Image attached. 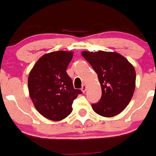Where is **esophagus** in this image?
I'll use <instances>...</instances> for the list:
<instances>
[{
    "instance_id": "34e87169",
    "label": "esophagus",
    "mask_w": 156,
    "mask_h": 156,
    "mask_svg": "<svg viewBox=\"0 0 156 156\" xmlns=\"http://www.w3.org/2000/svg\"><path fill=\"white\" fill-rule=\"evenodd\" d=\"M86 89H87V86H86L85 84H83L82 87H81V91H82L83 93H84L86 91Z\"/></svg>"
}]
</instances>
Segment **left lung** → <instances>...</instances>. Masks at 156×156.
Instances as JSON below:
<instances>
[{
    "label": "left lung",
    "instance_id": "8db88e82",
    "mask_svg": "<svg viewBox=\"0 0 156 156\" xmlns=\"http://www.w3.org/2000/svg\"><path fill=\"white\" fill-rule=\"evenodd\" d=\"M98 76L102 89L100 101L92 105L96 113L113 117L130 103L136 84V72L126 58L116 52L81 53Z\"/></svg>",
    "mask_w": 156,
    "mask_h": 156
}]
</instances>
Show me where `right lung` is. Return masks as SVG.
Masks as SVG:
<instances>
[{
	"label": "right lung",
	"instance_id": "1",
	"mask_svg": "<svg viewBox=\"0 0 156 156\" xmlns=\"http://www.w3.org/2000/svg\"><path fill=\"white\" fill-rule=\"evenodd\" d=\"M73 56L71 51L46 53L36 62L28 79L29 96L34 107L44 117L60 121L72 112L74 100L81 94L75 89L67 67Z\"/></svg>",
	"mask_w": 156,
	"mask_h": 156
}]
</instances>
